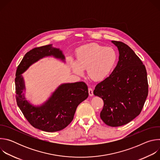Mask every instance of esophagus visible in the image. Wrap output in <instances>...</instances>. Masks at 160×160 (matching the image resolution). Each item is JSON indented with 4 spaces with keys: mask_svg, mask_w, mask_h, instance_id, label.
<instances>
[{
    "mask_svg": "<svg viewBox=\"0 0 160 160\" xmlns=\"http://www.w3.org/2000/svg\"><path fill=\"white\" fill-rule=\"evenodd\" d=\"M88 94H89L90 96H92L94 95V94H93V89L92 88H90V87L88 88Z\"/></svg>",
    "mask_w": 160,
    "mask_h": 160,
    "instance_id": "esophagus-1",
    "label": "esophagus"
}]
</instances>
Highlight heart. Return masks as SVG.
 <instances>
[{"label": "heart", "instance_id": "obj_1", "mask_svg": "<svg viewBox=\"0 0 160 160\" xmlns=\"http://www.w3.org/2000/svg\"><path fill=\"white\" fill-rule=\"evenodd\" d=\"M77 61L70 59V64L73 72L82 75L87 69L88 76L93 80L101 81L112 72L117 61L115 50L97 43L79 48L76 54Z\"/></svg>", "mask_w": 160, "mask_h": 160}]
</instances>
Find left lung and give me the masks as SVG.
<instances>
[{"label": "left lung", "instance_id": "8db88e82", "mask_svg": "<svg viewBox=\"0 0 160 160\" xmlns=\"http://www.w3.org/2000/svg\"><path fill=\"white\" fill-rule=\"evenodd\" d=\"M118 48L117 66L95 87L94 94L101 98L104 106L100 117L107 125H125L141 113L148 95L145 66L133 51L120 41H111Z\"/></svg>", "mask_w": 160, "mask_h": 160}]
</instances>
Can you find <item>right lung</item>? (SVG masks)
Returning a JSON list of instances; mask_svg holds the SVG:
<instances>
[{"mask_svg": "<svg viewBox=\"0 0 160 160\" xmlns=\"http://www.w3.org/2000/svg\"><path fill=\"white\" fill-rule=\"evenodd\" d=\"M52 56L64 61L61 51L52 44L34 48L21 60L16 72V99L18 107L28 122L35 128L49 132L62 130L73 119L77 106L88 96L87 85L83 82L63 83L40 106H34L25 100L22 91L25 89L23 73L39 59Z\"/></svg>", "mask_w": 160, "mask_h": 160, "instance_id": "obj_1", "label": "right lung"}]
</instances>
